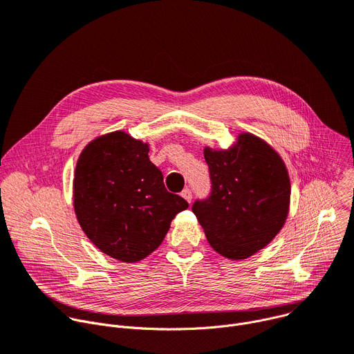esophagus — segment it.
<instances>
[{
    "mask_svg": "<svg viewBox=\"0 0 354 354\" xmlns=\"http://www.w3.org/2000/svg\"><path fill=\"white\" fill-rule=\"evenodd\" d=\"M181 197L187 201V203H191L192 201V192L189 188H185L181 191Z\"/></svg>",
    "mask_w": 354,
    "mask_h": 354,
    "instance_id": "34e87169",
    "label": "esophagus"
}]
</instances>
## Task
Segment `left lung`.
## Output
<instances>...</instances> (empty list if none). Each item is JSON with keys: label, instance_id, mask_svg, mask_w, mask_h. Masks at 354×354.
Masks as SVG:
<instances>
[{"label": "left lung", "instance_id": "1", "mask_svg": "<svg viewBox=\"0 0 354 354\" xmlns=\"http://www.w3.org/2000/svg\"><path fill=\"white\" fill-rule=\"evenodd\" d=\"M211 195L192 212L211 248L230 260H243L266 248L288 216L291 184L287 167L267 142L241 133L227 150L204 149Z\"/></svg>", "mask_w": 354, "mask_h": 354}]
</instances>
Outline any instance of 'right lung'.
Masks as SVG:
<instances>
[{"mask_svg":"<svg viewBox=\"0 0 354 354\" xmlns=\"http://www.w3.org/2000/svg\"><path fill=\"white\" fill-rule=\"evenodd\" d=\"M73 205L87 238L105 254L136 263L159 248L188 203L166 189L149 145L115 131L91 140L77 160Z\"/></svg>","mask_w":354,"mask_h":354,"instance_id":"obj_1","label":"right lung"}]
</instances>
